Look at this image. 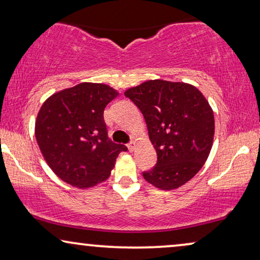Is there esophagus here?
Wrapping results in <instances>:
<instances>
[{
    "mask_svg": "<svg viewBox=\"0 0 260 260\" xmlns=\"http://www.w3.org/2000/svg\"><path fill=\"white\" fill-rule=\"evenodd\" d=\"M127 149H129V151H134V149H135V142L134 141H131V142H129V143H127Z\"/></svg>",
    "mask_w": 260,
    "mask_h": 260,
    "instance_id": "34e87169",
    "label": "esophagus"
}]
</instances>
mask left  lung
<instances>
[{"mask_svg":"<svg viewBox=\"0 0 260 260\" xmlns=\"http://www.w3.org/2000/svg\"><path fill=\"white\" fill-rule=\"evenodd\" d=\"M143 113L157 162L143 172L161 189L179 188L202 168L212 149L214 115L193 85L149 80L125 91Z\"/></svg>","mask_w":260,"mask_h":260,"instance_id":"left-lung-1","label":"left lung"}]
</instances>
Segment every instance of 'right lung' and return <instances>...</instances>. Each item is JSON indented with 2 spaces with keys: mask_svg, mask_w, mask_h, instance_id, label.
<instances>
[{
  "mask_svg": "<svg viewBox=\"0 0 260 260\" xmlns=\"http://www.w3.org/2000/svg\"><path fill=\"white\" fill-rule=\"evenodd\" d=\"M118 93L104 84L81 83L51 95L39 111L35 137L51 169L65 182L87 188L110 176L124 144L109 138L106 105Z\"/></svg>",
  "mask_w": 260,
  "mask_h": 260,
  "instance_id": "obj_1",
  "label": "right lung"
}]
</instances>
